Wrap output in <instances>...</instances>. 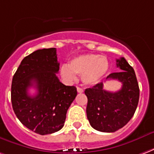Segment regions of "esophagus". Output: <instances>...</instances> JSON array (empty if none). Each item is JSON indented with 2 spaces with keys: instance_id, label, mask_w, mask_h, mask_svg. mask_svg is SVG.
Instances as JSON below:
<instances>
[{
  "instance_id": "obj_1",
  "label": "esophagus",
  "mask_w": 154,
  "mask_h": 154,
  "mask_svg": "<svg viewBox=\"0 0 154 154\" xmlns=\"http://www.w3.org/2000/svg\"><path fill=\"white\" fill-rule=\"evenodd\" d=\"M77 91L78 93H82L83 92V89L81 88V87H77Z\"/></svg>"
}]
</instances>
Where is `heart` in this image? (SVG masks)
I'll use <instances>...</instances> for the list:
<instances>
[{
	"instance_id": "1",
	"label": "heart",
	"mask_w": 154,
	"mask_h": 154,
	"mask_svg": "<svg viewBox=\"0 0 154 154\" xmlns=\"http://www.w3.org/2000/svg\"><path fill=\"white\" fill-rule=\"evenodd\" d=\"M109 69V61L104 55L95 54H81L71 60L69 65L63 64L60 73L63 80L72 83L77 79V74L85 85L94 86L102 80Z\"/></svg>"
}]
</instances>
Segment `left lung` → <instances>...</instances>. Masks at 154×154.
<instances>
[{"label": "left lung", "mask_w": 154, "mask_h": 154, "mask_svg": "<svg viewBox=\"0 0 154 154\" xmlns=\"http://www.w3.org/2000/svg\"><path fill=\"white\" fill-rule=\"evenodd\" d=\"M117 67L122 71L109 74L106 80L119 81L122 84L121 90L108 91L100 82L85 91L87 118L99 131L114 132L122 128L131 119L139 103L140 89L133 68L123 57L117 60Z\"/></svg>", "instance_id": "left-lung-1"}]
</instances>
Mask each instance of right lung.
Wrapping results in <instances>:
<instances>
[{
  "mask_svg": "<svg viewBox=\"0 0 154 154\" xmlns=\"http://www.w3.org/2000/svg\"><path fill=\"white\" fill-rule=\"evenodd\" d=\"M56 49L37 50L22 60L14 75L11 102L14 112L27 128L44 135L62 129L68 108L77 96L75 86L60 82ZM34 87L37 94H28Z\"/></svg>",
  "mask_w": 154,
  "mask_h": 154,
  "instance_id": "obj_1",
  "label": "right lung"
}]
</instances>
